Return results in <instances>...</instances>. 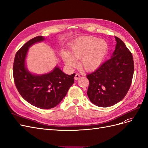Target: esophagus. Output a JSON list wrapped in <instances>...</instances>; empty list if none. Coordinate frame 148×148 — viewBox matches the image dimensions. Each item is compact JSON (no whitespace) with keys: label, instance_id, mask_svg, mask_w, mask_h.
<instances>
[{"label":"esophagus","instance_id":"34e87169","mask_svg":"<svg viewBox=\"0 0 148 148\" xmlns=\"http://www.w3.org/2000/svg\"><path fill=\"white\" fill-rule=\"evenodd\" d=\"M79 77H80V75L79 74V73H77L75 74V80H78L79 78Z\"/></svg>","mask_w":148,"mask_h":148}]
</instances>
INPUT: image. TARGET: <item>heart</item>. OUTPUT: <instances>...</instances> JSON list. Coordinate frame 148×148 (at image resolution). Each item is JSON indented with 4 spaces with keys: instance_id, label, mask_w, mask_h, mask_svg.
<instances>
[{
    "instance_id": "b5f03b06",
    "label": "heart",
    "mask_w": 148,
    "mask_h": 148,
    "mask_svg": "<svg viewBox=\"0 0 148 148\" xmlns=\"http://www.w3.org/2000/svg\"><path fill=\"white\" fill-rule=\"evenodd\" d=\"M70 53L62 51V58L66 65L75 66L76 60L86 71H93L99 67L108 51V44L103 39L95 37H83L74 41L70 46Z\"/></svg>"
}]
</instances>
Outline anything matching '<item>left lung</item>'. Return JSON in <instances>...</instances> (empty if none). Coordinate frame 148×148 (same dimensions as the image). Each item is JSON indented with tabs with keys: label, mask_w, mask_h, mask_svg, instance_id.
I'll use <instances>...</instances> for the list:
<instances>
[{
	"label": "left lung",
	"mask_w": 148,
	"mask_h": 148,
	"mask_svg": "<svg viewBox=\"0 0 148 148\" xmlns=\"http://www.w3.org/2000/svg\"><path fill=\"white\" fill-rule=\"evenodd\" d=\"M112 57L92 73L87 74V95L96 106L107 107L122 101L130 88L134 73L131 52L117 37Z\"/></svg>",
	"instance_id": "1"
}]
</instances>
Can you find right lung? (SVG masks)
Segmentation results:
<instances>
[{"instance_id":"right-lung-1","label":"right lung","mask_w":148,"mask_h":148,"mask_svg":"<svg viewBox=\"0 0 148 148\" xmlns=\"http://www.w3.org/2000/svg\"><path fill=\"white\" fill-rule=\"evenodd\" d=\"M45 39L38 36L25 43L16 53L13 66V79L18 91L29 104L40 109L55 107L66 96L74 83L75 73L66 75L56 66L51 73L42 75L31 74L25 66L28 48Z\"/></svg>"}]
</instances>
